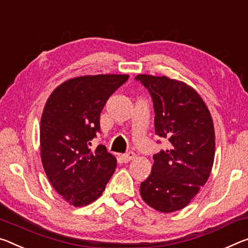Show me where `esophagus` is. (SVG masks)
Here are the masks:
<instances>
[{
    "label": "esophagus",
    "mask_w": 248,
    "mask_h": 248,
    "mask_svg": "<svg viewBox=\"0 0 248 248\" xmlns=\"http://www.w3.org/2000/svg\"><path fill=\"white\" fill-rule=\"evenodd\" d=\"M121 158H123L124 162H129V161H131L132 159L136 158V155L133 152H128V153H125V155H121Z\"/></svg>",
    "instance_id": "1"
}]
</instances>
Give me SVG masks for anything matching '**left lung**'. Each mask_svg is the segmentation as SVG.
Instances as JSON below:
<instances>
[{
    "instance_id": "left-lung-1",
    "label": "left lung",
    "mask_w": 248,
    "mask_h": 248,
    "mask_svg": "<svg viewBox=\"0 0 248 248\" xmlns=\"http://www.w3.org/2000/svg\"><path fill=\"white\" fill-rule=\"evenodd\" d=\"M136 80L152 97L155 133L168 140L167 150L153 155L140 194L152 209L171 213L186 207L209 179L215 155L213 120L201 96L186 82L152 75H138Z\"/></svg>"
}]
</instances>
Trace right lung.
<instances>
[{
    "label": "right lung",
    "instance_id": "1",
    "mask_svg": "<svg viewBox=\"0 0 248 248\" xmlns=\"http://www.w3.org/2000/svg\"><path fill=\"white\" fill-rule=\"evenodd\" d=\"M128 75H89L61 84L47 99L41 119L43 168L66 202L85 206L101 196L117 167L104 144L92 149L108 98Z\"/></svg>",
    "mask_w": 248,
    "mask_h": 248
}]
</instances>
